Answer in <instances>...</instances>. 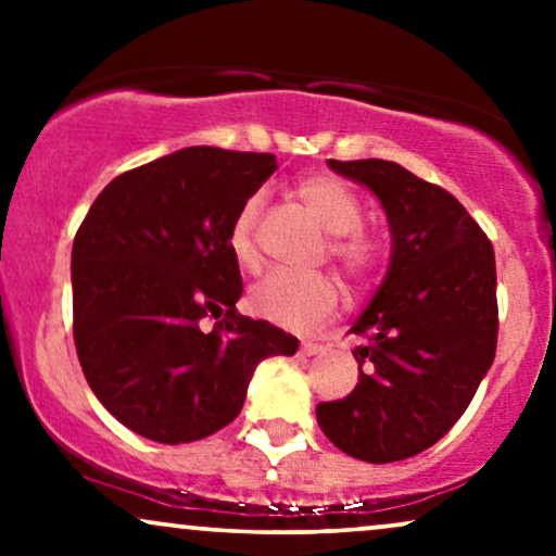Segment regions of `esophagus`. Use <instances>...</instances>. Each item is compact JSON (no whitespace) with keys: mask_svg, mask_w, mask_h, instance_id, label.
Here are the masks:
<instances>
[{"mask_svg":"<svg viewBox=\"0 0 556 556\" xmlns=\"http://www.w3.org/2000/svg\"><path fill=\"white\" fill-rule=\"evenodd\" d=\"M324 350H327V348H324V344H318V342H303L300 353L308 355V358H311V355H324Z\"/></svg>","mask_w":556,"mask_h":556,"instance_id":"esophagus-1","label":"esophagus"}]
</instances>
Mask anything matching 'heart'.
<instances>
[{
    "label": "heart",
    "mask_w": 556,
    "mask_h": 556,
    "mask_svg": "<svg viewBox=\"0 0 556 556\" xmlns=\"http://www.w3.org/2000/svg\"><path fill=\"white\" fill-rule=\"evenodd\" d=\"M308 214L329 232L327 253L353 285H366L381 264V245L371 232L361 227V201L342 180L329 175H305L295 185ZM264 198L251 195L235 214L229 227V251L245 269H256L261 253L256 229ZM251 303L269 321L285 329H314L334 314L340 305V287L331 277H300V274H269L253 287Z\"/></svg>",
    "instance_id": "obj_1"
}]
</instances>
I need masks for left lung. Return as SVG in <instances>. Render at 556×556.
Instances as JSON below:
<instances>
[{"mask_svg": "<svg viewBox=\"0 0 556 556\" xmlns=\"http://www.w3.org/2000/svg\"><path fill=\"white\" fill-rule=\"evenodd\" d=\"M384 206L392 256L353 324L358 384L318 402L316 420L344 455L394 463L437 444L473 400L496 353L491 240L455 195L384 159L337 162Z\"/></svg>", "mask_w": 556, "mask_h": 556, "instance_id": "8db88e82", "label": "left lung"}]
</instances>
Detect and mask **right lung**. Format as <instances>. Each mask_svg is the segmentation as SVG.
<instances>
[{
  "label": "right lung",
  "instance_id": "obj_1",
  "mask_svg": "<svg viewBox=\"0 0 556 556\" xmlns=\"http://www.w3.org/2000/svg\"><path fill=\"white\" fill-rule=\"evenodd\" d=\"M274 154L193 146L101 190L73 242V337L88 387L119 424L188 444L232 424L256 366L298 337L240 316L229 227ZM215 318L212 330L202 321Z\"/></svg>",
  "mask_w": 556,
  "mask_h": 556
}]
</instances>
